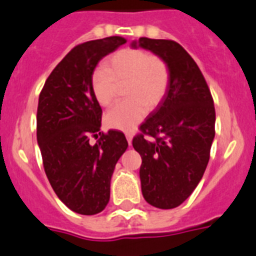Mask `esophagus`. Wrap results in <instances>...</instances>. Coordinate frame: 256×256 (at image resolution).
Returning a JSON list of instances; mask_svg holds the SVG:
<instances>
[{
	"label": "esophagus",
	"instance_id": "esophagus-1",
	"mask_svg": "<svg viewBox=\"0 0 256 256\" xmlns=\"http://www.w3.org/2000/svg\"><path fill=\"white\" fill-rule=\"evenodd\" d=\"M126 139H128V146H131V142H132V135H131L130 132H128V134H126Z\"/></svg>",
	"mask_w": 256,
	"mask_h": 256
}]
</instances>
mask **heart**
I'll return each instance as SVG.
<instances>
[{
	"label": "heart",
	"mask_w": 256,
	"mask_h": 256,
	"mask_svg": "<svg viewBox=\"0 0 256 256\" xmlns=\"http://www.w3.org/2000/svg\"><path fill=\"white\" fill-rule=\"evenodd\" d=\"M170 72L158 55L140 48L117 51L106 60V70H96L91 76V90L102 106L112 104L116 85L126 82L124 95L128 99L113 106L104 116L110 128L130 131L164 100Z\"/></svg>",
	"instance_id": "obj_1"
}]
</instances>
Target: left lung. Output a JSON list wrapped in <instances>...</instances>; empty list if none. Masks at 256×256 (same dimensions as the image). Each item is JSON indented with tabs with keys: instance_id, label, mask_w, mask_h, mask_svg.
Returning a JSON list of instances; mask_svg holds the SVG:
<instances>
[{
	"instance_id": "8db88e82",
	"label": "left lung",
	"mask_w": 256,
	"mask_h": 256,
	"mask_svg": "<svg viewBox=\"0 0 256 256\" xmlns=\"http://www.w3.org/2000/svg\"><path fill=\"white\" fill-rule=\"evenodd\" d=\"M131 48L152 51L170 72L164 100L140 125L132 146L142 157V193L150 205L174 208L198 186L215 136L214 100L198 66L178 42L140 37Z\"/></svg>"
}]
</instances>
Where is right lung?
I'll list each match as a JSON object with an SVG mask.
<instances>
[{
    "label": "right lung",
    "instance_id": "obj_1",
    "mask_svg": "<svg viewBox=\"0 0 256 256\" xmlns=\"http://www.w3.org/2000/svg\"><path fill=\"white\" fill-rule=\"evenodd\" d=\"M126 40L112 36L73 48L46 80L38 98L37 142L46 176L62 202L82 215L106 208L116 164L128 150L124 132L110 130L92 146L102 108L91 90L98 63Z\"/></svg>",
    "mask_w": 256,
    "mask_h": 256
}]
</instances>
